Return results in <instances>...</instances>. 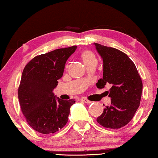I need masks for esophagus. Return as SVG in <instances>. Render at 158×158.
<instances>
[{
    "label": "esophagus",
    "instance_id": "1",
    "mask_svg": "<svg viewBox=\"0 0 158 158\" xmlns=\"http://www.w3.org/2000/svg\"><path fill=\"white\" fill-rule=\"evenodd\" d=\"M81 101L85 102V103H91V101H89V100H88L86 98H84V97H82L81 98Z\"/></svg>",
    "mask_w": 158,
    "mask_h": 158
}]
</instances>
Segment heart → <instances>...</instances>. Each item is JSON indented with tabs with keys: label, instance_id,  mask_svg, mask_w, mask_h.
Listing matches in <instances>:
<instances>
[{
	"label": "heart",
	"instance_id": "1",
	"mask_svg": "<svg viewBox=\"0 0 158 158\" xmlns=\"http://www.w3.org/2000/svg\"><path fill=\"white\" fill-rule=\"evenodd\" d=\"M81 57L84 62V63L85 64V65L89 63H91V62L97 61L96 56H95L94 52L89 51V50H86V51H84L82 52L81 54Z\"/></svg>",
	"mask_w": 158,
	"mask_h": 158
}]
</instances>
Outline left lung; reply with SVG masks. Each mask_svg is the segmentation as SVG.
I'll return each mask as SVG.
<instances>
[{"mask_svg": "<svg viewBox=\"0 0 158 158\" xmlns=\"http://www.w3.org/2000/svg\"><path fill=\"white\" fill-rule=\"evenodd\" d=\"M103 61V75L96 83L98 89L110 84L108 96L111 105L106 106L97 118L107 129L124 127L134 116L141 102L143 83L134 62L124 52L114 48L94 44Z\"/></svg>", "mask_w": 158, "mask_h": 158, "instance_id": "obj_1", "label": "left lung"}]
</instances>
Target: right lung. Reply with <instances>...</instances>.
I'll return each mask as SVG.
<instances>
[{
	"instance_id": "add662e5",
	"label": "right lung",
	"mask_w": 158,
	"mask_h": 158,
	"mask_svg": "<svg viewBox=\"0 0 158 158\" xmlns=\"http://www.w3.org/2000/svg\"><path fill=\"white\" fill-rule=\"evenodd\" d=\"M77 46L34 57L24 67L18 88L22 112L35 131L53 134L65 126L74 99L61 100L52 91L63 74L64 65Z\"/></svg>"
}]
</instances>
